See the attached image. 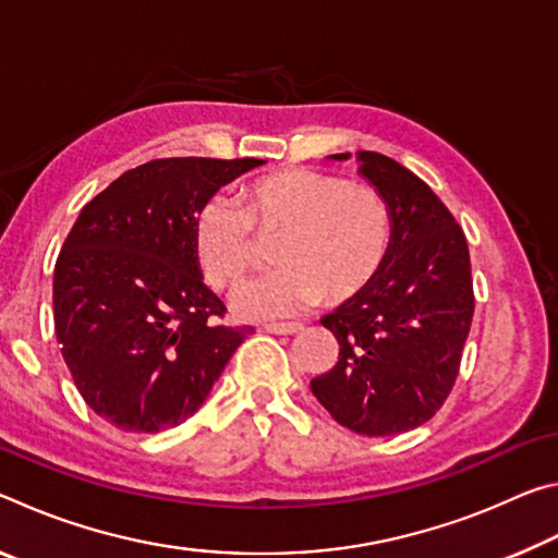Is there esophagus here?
Listing matches in <instances>:
<instances>
[{
  "label": "esophagus",
  "mask_w": 558,
  "mask_h": 558,
  "mask_svg": "<svg viewBox=\"0 0 558 558\" xmlns=\"http://www.w3.org/2000/svg\"><path fill=\"white\" fill-rule=\"evenodd\" d=\"M263 329L270 335H298L305 329V325L302 323H268V325H263Z\"/></svg>",
  "instance_id": "34e87169"
}]
</instances>
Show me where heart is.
Instances as JSON below:
<instances>
[{"label":"heart","instance_id":"b5f03b06","mask_svg":"<svg viewBox=\"0 0 558 558\" xmlns=\"http://www.w3.org/2000/svg\"><path fill=\"white\" fill-rule=\"evenodd\" d=\"M241 199L243 206L223 194L206 196L194 214L192 241L211 286L233 290L258 268L256 235L280 239V270L235 295L243 313L280 317L319 300L342 305L362 295L389 260L391 206L369 184L288 167L253 179Z\"/></svg>","mask_w":558,"mask_h":558}]
</instances>
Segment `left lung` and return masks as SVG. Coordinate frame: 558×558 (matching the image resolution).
<instances>
[{"label": "left lung", "instance_id": "1", "mask_svg": "<svg viewBox=\"0 0 558 558\" xmlns=\"http://www.w3.org/2000/svg\"><path fill=\"white\" fill-rule=\"evenodd\" d=\"M356 159L391 206L393 243L379 278L323 317L339 359L310 389L339 426L396 436L430 421L458 379L475 313L470 251L448 206L411 169L366 149Z\"/></svg>", "mask_w": 558, "mask_h": 558}]
</instances>
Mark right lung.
<instances>
[{
    "label": "right lung",
    "mask_w": 558,
    "mask_h": 558,
    "mask_svg": "<svg viewBox=\"0 0 558 558\" xmlns=\"http://www.w3.org/2000/svg\"><path fill=\"white\" fill-rule=\"evenodd\" d=\"M263 159L167 157L90 199L53 268V325L75 389L130 433L174 428L199 411L253 327H226L204 286L194 214Z\"/></svg>",
    "instance_id": "right-lung-1"
}]
</instances>
